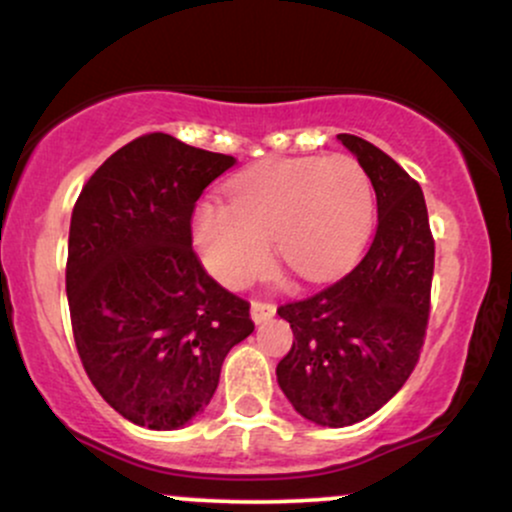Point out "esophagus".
Returning a JSON list of instances; mask_svg holds the SVG:
<instances>
[{
  "label": "esophagus",
  "instance_id": "obj_1",
  "mask_svg": "<svg viewBox=\"0 0 512 512\" xmlns=\"http://www.w3.org/2000/svg\"><path fill=\"white\" fill-rule=\"evenodd\" d=\"M276 313V305L274 303H267V301H252L250 305V315L255 322H264L269 320Z\"/></svg>",
  "mask_w": 512,
  "mask_h": 512
}]
</instances>
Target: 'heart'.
<instances>
[{
    "label": "heart",
    "mask_w": 512,
    "mask_h": 512,
    "mask_svg": "<svg viewBox=\"0 0 512 512\" xmlns=\"http://www.w3.org/2000/svg\"><path fill=\"white\" fill-rule=\"evenodd\" d=\"M228 197L204 199L192 214L199 257L228 289L269 267L272 238L293 274L327 279L356 260L373 228V182L346 154L264 161L228 182Z\"/></svg>",
    "instance_id": "b5f03b06"
}]
</instances>
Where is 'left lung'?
Listing matches in <instances>:
<instances>
[{
  "mask_svg": "<svg viewBox=\"0 0 512 512\" xmlns=\"http://www.w3.org/2000/svg\"><path fill=\"white\" fill-rule=\"evenodd\" d=\"M337 139L373 182V243L342 279L276 310L293 330L279 387L298 414L330 428L368 419L407 383L424 346L436 257L419 182L366 139Z\"/></svg>",
  "mask_w": 512,
  "mask_h": 512,
  "instance_id": "left-lung-1",
  "label": "left lung"
}]
</instances>
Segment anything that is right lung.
Masks as SVG:
<instances>
[{"instance_id":"obj_1","label":"right lung","mask_w":512,"mask_h":512,"mask_svg":"<svg viewBox=\"0 0 512 512\" xmlns=\"http://www.w3.org/2000/svg\"><path fill=\"white\" fill-rule=\"evenodd\" d=\"M236 163L154 132L117 149L76 199L67 298L76 351L105 402L173 431L214 397L223 358L250 337V303L204 272L192 214Z\"/></svg>"}]
</instances>
